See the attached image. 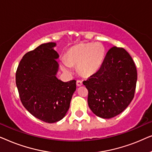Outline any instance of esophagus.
<instances>
[{"mask_svg": "<svg viewBox=\"0 0 152 152\" xmlns=\"http://www.w3.org/2000/svg\"><path fill=\"white\" fill-rule=\"evenodd\" d=\"M82 85V82L80 80H77V86H81Z\"/></svg>", "mask_w": 152, "mask_h": 152, "instance_id": "obj_1", "label": "esophagus"}]
</instances>
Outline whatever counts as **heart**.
Instances as JSON below:
<instances>
[{"label":"heart","instance_id":"heart-1","mask_svg":"<svg viewBox=\"0 0 152 152\" xmlns=\"http://www.w3.org/2000/svg\"><path fill=\"white\" fill-rule=\"evenodd\" d=\"M106 49L100 43H80L71 48L67 57L62 59L64 71H71V65H78L79 72L83 75H90L97 71L103 63Z\"/></svg>","mask_w":152,"mask_h":152}]
</instances>
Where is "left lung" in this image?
<instances>
[{
  "label": "left lung",
  "mask_w": 152,
  "mask_h": 152,
  "mask_svg": "<svg viewBox=\"0 0 152 152\" xmlns=\"http://www.w3.org/2000/svg\"><path fill=\"white\" fill-rule=\"evenodd\" d=\"M136 82V67L129 54L122 48H111L100 68L83 82L89 108L98 117H115L132 101Z\"/></svg>",
  "instance_id": "8db88e82"
}]
</instances>
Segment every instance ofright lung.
<instances>
[{
    "mask_svg": "<svg viewBox=\"0 0 152 152\" xmlns=\"http://www.w3.org/2000/svg\"><path fill=\"white\" fill-rule=\"evenodd\" d=\"M55 43L41 44L27 53L18 64L16 84L20 101L35 118L48 123L61 120L69 109L76 81L57 78L59 55Z\"/></svg>",
    "mask_w": 152,
    "mask_h": 152,
    "instance_id": "right-lung-1",
    "label": "right lung"
}]
</instances>
